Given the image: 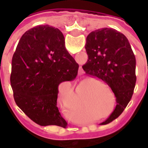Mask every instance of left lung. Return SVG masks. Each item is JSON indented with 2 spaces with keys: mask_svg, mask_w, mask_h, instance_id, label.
<instances>
[{
  "mask_svg": "<svg viewBox=\"0 0 148 148\" xmlns=\"http://www.w3.org/2000/svg\"><path fill=\"white\" fill-rule=\"evenodd\" d=\"M88 60L82 66L87 75L97 77L109 86L116 97V106L102 124L123 112L130 101L136 86V58L127 39L112 28L103 27L86 37Z\"/></svg>",
  "mask_w": 148,
  "mask_h": 148,
  "instance_id": "1",
  "label": "left lung"
}]
</instances>
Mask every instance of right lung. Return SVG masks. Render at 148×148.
Listing matches in <instances>:
<instances>
[{"instance_id": "right-lung-1", "label": "right lung", "mask_w": 148, "mask_h": 148, "mask_svg": "<svg viewBox=\"0 0 148 148\" xmlns=\"http://www.w3.org/2000/svg\"><path fill=\"white\" fill-rule=\"evenodd\" d=\"M78 66L59 29L47 24L31 28L21 38L12 59L16 104L39 125L65 127L67 123L57 106L58 88L68 90Z\"/></svg>"}]
</instances>
